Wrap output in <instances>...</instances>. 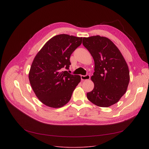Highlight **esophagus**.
<instances>
[{
    "mask_svg": "<svg viewBox=\"0 0 149 149\" xmlns=\"http://www.w3.org/2000/svg\"><path fill=\"white\" fill-rule=\"evenodd\" d=\"M81 78L82 80H88L90 78V76L89 75H81Z\"/></svg>",
    "mask_w": 149,
    "mask_h": 149,
    "instance_id": "1",
    "label": "esophagus"
}]
</instances>
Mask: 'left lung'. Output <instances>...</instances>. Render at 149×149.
<instances>
[{
	"mask_svg": "<svg viewBox=\"0 0 149 149\" xmlns=\"http://www.w3.org/2000/svg\"><path fill=\"white\" fill-rule=\"evenodd\" d=\"M82 44L94 61V84L87 98L101 107L117 103L125 93L130 81L128 65L116 45L109 38L99 35L83 38Z\"/></svg>",
	"mask_w": 149,
	"mask_h": 149,
	"instance_id": "8db88e82",
	"label": "left lung"
}]
</instances>
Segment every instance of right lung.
<instances>
[{
	"label": "right lung",
	"instance_id": "add662e5",
	"mask_svg": "<svg viewBox=\"0 0 149 149\" xmlns=\"http://www.w3.org/2000/svg\"><path fill=\"white\" fill-rule=\"evenodd\" d=\"M82 38L67 34L56 35L47 41L36 55L29 72L31 87L39 100L52 108H60L70 100L81 77L72 75L70 56L82 43Z\"/></svg>",
	"mask_w": 149,
	"mask_h": 149
}]
</instances>
